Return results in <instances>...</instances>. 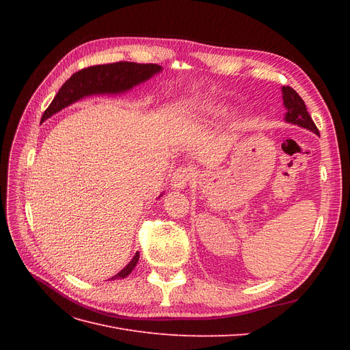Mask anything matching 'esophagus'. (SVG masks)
I'll return each instance as SVG.
<instances>
[{
  "label": "esophagus",
  "mask_w": 350,
  "mask_h": 350,
  "mask_svg": "<svg viewBox=\"0 0 350 350\" xmlns=\"http://www.w3.org/2000/svg\"><path fill=\"white\" fill-rule=\"evenodd\" d=\"M194 178V169L191 167H178L172 175V187L175 189H183L185 188L189 181Z\"/></svg>",
  "instance_id": "34e87169"
}]
</instances>
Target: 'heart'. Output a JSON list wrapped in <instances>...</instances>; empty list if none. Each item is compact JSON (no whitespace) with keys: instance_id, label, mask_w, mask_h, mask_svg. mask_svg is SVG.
<instances>
[{"instance_id":"b5f03b06","label":"heart","mask_w":350,"mask_h":350,"mask_svg":"<svg viewBox=\"0 0 350 350\" xmlns=\"http://www.w3.org/2000/svg\"><path fill=\"white\" fill-rule=\"evenodd\" d=\"M204 109L208 115L213 116V118H221V116L226 115V109L221 107H216V105H207Z\"/></svg>"}]
</instances>
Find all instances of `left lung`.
Masks as SVG:
<instances>
[{"mask_svg": "<svg viewBox=\"0 0 350 350\" xmlns=\"http://www.w3.org/2000/svg\"><path fill=\"white\" fill-rule=\"evenodd\" d=\"M282 93H283V105L286 108L284 121L295 124V125H299V126H302V129L310 130L315 134H320L319 129L315 126L308 111H306L305 102L302 100L299 94L289 86H283Z\"/></svg>", "mask_w": 350, "mask_h": 350, "instance_id": "left-lung-1", "label": "left lung"}]
</instances>
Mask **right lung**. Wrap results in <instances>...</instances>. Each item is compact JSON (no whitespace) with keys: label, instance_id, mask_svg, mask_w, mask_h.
Listing matches in <instances>:
<instances>
[{"label":"right lung","instance_id":"obj_1","mask_svg":"<svg viewBox=\"0 0 350 350\" xmlns=\"http://www.w3.org/2000/svg\"><path fill=\"white\" fill-rule=\"evenodd\" d=\"M162 67L157 64H137V62H113V64L93 66L83 68L62 84L57 96L51 102L46 111L42 115V121L51 118L52 115L70 107L71 103L92 94H116L133 89L137 84L153 77L161 72ZM162 196V194H161ZM140 254L135 252L133 260L126 266L116 273L111 280L124 279L134 270L139 262Z\"/></svg>","mask_w":350,"mask_h":350}]
</instances>
